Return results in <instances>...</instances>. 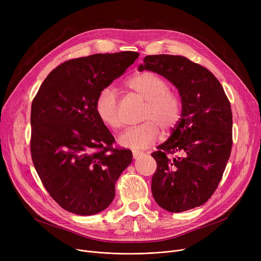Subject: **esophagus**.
I'll use <instances>...</instances> for the list:
<instances>
[{
  "label": "esophagus",
  "instance_id": "obj_1",
  "mask_svg": "<svg viewBox=\"0 0 261 261\" xmlns=\"http://www.w3.org/2000/svg\"><path fill=\"white\" fill-rule=\"evenodd\" d=\"M132 154H133V158H134V159H138V158H140L141 155H143L144 152L140 151V150H133Z\"/></svg>",
  "mask_w": 261,
  "mask_h": 261
}]
</instances>
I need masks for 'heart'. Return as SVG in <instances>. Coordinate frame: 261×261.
<instances>
[{
	"mask_svg": "<svg viewBox=\"0 0 261 261\" xmlns=\"http://www.w3.org/2000/svg\"><path fill=\"white\" fill-rule=\"evenodd\" d=\"M127 87L147 101L142 119L145 122L127 128L118 135L122 147L144 149L152 145L160 135V127L169 131L176 126L182 114V103L168 82L152 72H143L126 82ZM95 111L105 126L116 130L121 126L116 94L112 88L102 89L95 101Z\"/></svg>",
	"mask_w": 261,
	"mask_h": 261,
	"instance_id": "b5f03b06",
	"label": "heart"
}]
</instances>
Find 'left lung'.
<instances>
[{
    "mask_svg": "<svg viewBox=\"0 0 261 261\" xmlns=\"http://www.w3.org/2000/svg\"><path fill=\"white\" fill-rule=\"evenodd\" d=\"M168 79L179 91L182 114L170 138L151 155L156 161L151 191L164 210L181 213L200 206L220 183L232 146V115L219 80L183 56L150 55L139 71Z\"/></svg>",
    "mask_w": 261,
    "mask_h": 261,
    "instance_id": "1",
    "label": "left lung"
}]
</instances>
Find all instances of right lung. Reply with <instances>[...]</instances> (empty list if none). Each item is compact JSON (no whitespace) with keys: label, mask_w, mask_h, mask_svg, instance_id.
<instances>
[{"label":"right lung","mask_w":261,"mask_h":261,"mask_svg":"<svg viewBox=\"0 0 261 261\" xmlns=\"http://www.w3.org/2000/svg\"><path fill=\"white\" fill-rule=\"evenodd\" d=\"M135 51L95 54L63 62L41 85L32 103L31 152L43 186L60 206L79 216L106 210L132 162L129 149L98 118L99 92L139 58Z\"/></svg>","instance_id":"1"}]
</instances>
